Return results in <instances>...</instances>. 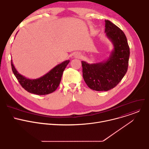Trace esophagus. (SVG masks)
Listing matches in <instances>:
<instances>
[{"label":"esophagus","instance_id":"1","mask_svg":"<svg viewBox=\"0 0 149 149\" xmlns=\"http://www.w3.org/2000/svg\"><path fill=\"white\" fill-rule=\"evenodd\" d=\"M74 56H75V58H81V54H79V53H77V54H75Z\"/></svg>","mask_w":149,"mask_h":149}]
</instances>
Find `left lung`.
I'll return each instance as SVG.
<instances>
[{"mask_svg":"<svg viewBox=\"0 0 149 149\" xmlns=\"http://www.w3.org/2000/svg\"><path fill=\"white\" fill-rule=\"evenodd\" d=\"M105 32L111 41L114 49L104 61L88 63L81 61L82 75L91 90L102 91L114 88L127 71L130 48L124 33L109 20H105Z\"/></svg>","mask_w":149,"mask_h":149,"instance_id":"obj_1","label":"left lung"}]
</instances>
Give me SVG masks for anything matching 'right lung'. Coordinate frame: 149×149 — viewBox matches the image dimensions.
<instances>
[{"instance_id": "right-lung-1", "label": "right lung", "mask_w": 149, "mask_h": 149, "mask_svg": "<svg viewBox=\"0 0 149 149\" xmlns=\"http://www.w3.org/2000/svg\"><path fill=\"white\" fill-rule=\"evenodd\" d=\"M70 60L62 62L44 76L36 79H29L20 74L11 60L12 71L20 84L26 91L37 95H46L55 91L60 84L63 71Z\"/></svg>"}]
</instances>
